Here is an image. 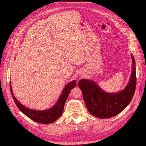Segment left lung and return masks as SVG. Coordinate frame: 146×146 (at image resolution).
Instances as JSON below:
<instances>
[{
	"instance_id": "8db88e82",
	"label": "left lung",
	"mask_w": 146,
	"mask_h": 146,
	"mask_svg": "<svg viewBox=\"0 0 146 146\" xmlns=\"http://www.w3.org/2000/svg\"><path fill=\"white\" fill-rule=\"evenodd\" d=\"M133 71L126 88L117 94H108L102 90L92 80L81 79L78 86L81 89L88 111L101 119L116 116L123 111L132 100L136 88L135 60L132 56Z\"/></svg>"
}]
</instances>
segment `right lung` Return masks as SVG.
Segmentation results:
<instances>
[{"instance_id":"obj_1","label":"right lung","mask_w":146,"mask_h":146,"mask_svg":"<svg viewBox=\"0 0 146 146\" xmlns=\"http://www.w3.org/2000/svg\"><path fill=\"white\" fill-rule=\"evenodd\" d=\"M76 85V80H73L66 86L63 89L61 96L58 100L56 104L52 108L44 111H37L29 109L25 106L22 105L16 99L14 96L11 88V83L10 82V90L11 95L13 96L12 98L13 101L17 106L19 110L24 113L30 119L38 123H41L43 124H51L57 120L61 114L63 112L64 106L65 102L70 94V90L73 89Z\"/></svg>"}]
</instances>
